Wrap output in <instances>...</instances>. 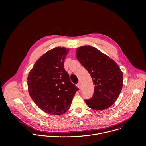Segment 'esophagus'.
<instances>
[{
	"label": "esophagus",
	"mask_w": 146,
	"mask_h": 146,
	"mask_svg": "<svg viewBox=\"0 0 146 146\" xmlns=\"http://www.w3.org/2000/svg\"><path fill=\"white\" fill-rule=\"evenodd\" d=\"M76 86L80 89V86H80V83H79L77 84H76Z\"/></svg>",
	"instance_id": "1"
}]
</instances>
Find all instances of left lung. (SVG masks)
I'll return each instance as SVG.
<instances>
[{"instance_id": "obj_1", "label": "left lung", "mask_w": 146, "mask_h": 146, "mask_svg": "<svg viewBox=\"0 0 146 146\" xmlns=\"http://www.w3.org/2000/svg\"><path fill=\"white\" fill-rule=\"evenodd\" d=\"M79 61L90 74L94 86L93 97L86 100L94 110H104L118 98L123 85V74L118 64L97 48L89 45L76 51Z\"/></svg>"}]
</instances>
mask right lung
<instances>
[{"mask_svg": "<svg viewBox=\"0 0 146 146\" xmlns=\"http://www.w3.org/2000/svg\"><path fill=\"white\" fill-rule=\"evenodd\" d=\"M69 49L56 47L43 54L27 77L29 94L44 112L53 115L66 112L79 88L64 68Z\"/></svg>", "mask_w": 146, "mask_h": 146, "instance_id": "right-lung-1", "label": "right lung"}]
</instances>
